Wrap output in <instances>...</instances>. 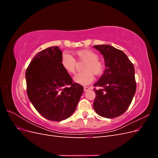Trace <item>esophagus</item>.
I'll list each match as a JSON object with an SVG mask.
<instances>
[{
    "mask_svg": "<svg viewBox=\"0 0 158 158\" xmlns=\"http://www.w3.org/2000/svg\"><path fill=\"white\" fill-rule=\"evenodd\" d=\"M84 89L85 92H87V91H88V90L90 89V88H89V87H88V86H84Z\"/></svg>",
    "mask_w": 158,
    "mask_h": 158,
    "instance_id": "esophagus-1",
    "label": "esophagus"
}]
</instances>
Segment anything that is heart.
Segmentation results:
<instances>
[{
    "label": "heart",
    "instance_id": "1",
    "mask_svg": "<svg viewBox=\"0 0 158 158\" xmlns=\"http://www.w3.org/2000/svg\"><path fill=\"white\" fill-rule=\"evenodd\" d=\"M80 59L85 61L84 66V71L76 74L73 78L76 83L81 85H88L94 80V74H101L104 69L102 62L98 59V55L91 49H82L74 52ZM60 64L62 67L69 73H73L75 70L76 60L73 56L64 52L61 56Z\"/></svg>",
    "mask_w": 158,
    "mask_h": 158
}]
</instances>
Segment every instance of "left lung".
Returning a JSON list of instances; mask_svg holds the SVG:
<instances>
[{"instance_id":"obj_1","label":"left lung","mask_w":158,"mask_h":158,"mask_svg":"<svg viewBox=\"0 0 158 158\" xmlns=\"http://www.w3.org/2000/svg\"><path fill=\"white\" fill-rule=\"evenodd\" d=\"M103 55L106 70L94 86V109L99 115L111 118L121 115L130 106L136 92L135 68L122 51L108 45H94Z\"/></svg>"}]
</instances>
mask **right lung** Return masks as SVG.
<instances>
[{
    "mask_svg": "<svg viewBox=\"0 0 158 158\" xmlns=\"http://www.w3.org/2000/svg\"><path fill=\"white\" fill-rule=\"evenodd\" d=\"M63 52L51 47L33 57L26 72L27 94L33 107L47 119L60 121L77 107L84 88L73 83L60 64Z\"/></svg>",
    "mask_w": 158,
    "mask_h": 158,
    "instance_id": "right-lung-1",
    "label": "right lung"
}]
</instances>
